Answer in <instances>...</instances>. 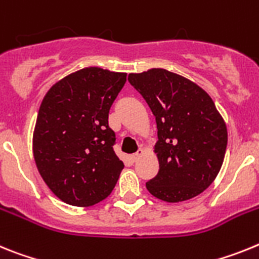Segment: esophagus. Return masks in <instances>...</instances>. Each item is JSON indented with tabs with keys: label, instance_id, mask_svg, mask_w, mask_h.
<instances>
[{
	"label": "esophagus",
	"instance_id": "esophagus-1",
	"mask_svg": "<svg viewBox=\"0 0 259 259\" xmlns=\"http://www.w3.org/2000/svg\"><path fill=\"white\" fill-rule=\"evenodd\" d=\"M143 154H145V150H143V148H139L138 151L134 152V154L132 155V160H133V161H137V160H138V159H139V157L142 156Z\"/></svg>",
	"mask_w": 259,
	"mask_h": 259
}]
</instances>
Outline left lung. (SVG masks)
Segmentation results:
<instances>
[{
    "label": "left lung",
    "mask_w": 259,
    "mask_h": 259,
    "mask_svg": "<svg viewBox=\"0 0 259 259\" xmlns=\"http://www.w3.org/2000/svg\"><path fill=\"white\" fill-rule=\"evenodd\" d=\"M127 79L156 120L159 172L146 188L169 203L197 197L217 179L228 141L212 99L194 82L165 69L132 73Z\"/></svg>",
    "instance_id": "8db88e82"
}]
</instances>
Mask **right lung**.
<instances>
[{
    "label": "right lung",
    "instance_id": "add662e5",
    "mask_svg": "<svg viewBox=\"0 0 259 259\" xmlns=\"http://www.w3.org/2000/svg\"><path fill=\"white\" fill-rule=\"evenodd\" d=\"M126 73L84 67L49 89L40 105L32 150L36 167L65 203L89 207L111 194L123 169L108 125Z\"/></svg>",
    "mask_w": 259,
    "mask_h": 259
}]
</instances>
